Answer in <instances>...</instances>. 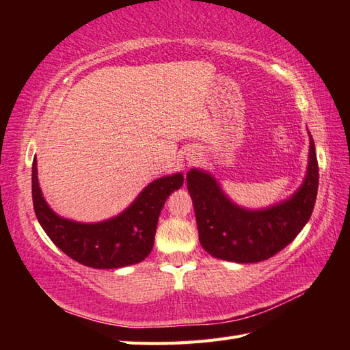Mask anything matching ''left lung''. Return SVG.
I'll return each mask as SVG.
<instances>
[{
    "label": "left lung",
    "mask_w": 350,
    "mask_h": 350,
    "mask_svg": "<svg viewBox=\"0 0 350 350\" xmlns=\"http://www.w3.org/2000/svg\"><path fill=\"white\" fill-rule=\"evenodd\" d=\"M187 180L202 247L228 262H262L286 248L313 213L319 187L314 141L310 135V159L302 187L286 202L263 211L233 204L206 171L192 168Z\"/></svg>",
    "instance_id": "1"
}]
</instances>
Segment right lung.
Listing matches in <instances>:
<instances>
[{
	"label": "right lung",
	"mask_w": 350,
	"mask_h": 350,
	"mask_svg": "<svg viewBox=\"0 0 350 350\" xmlns=\"http://www.w3.org/2000/svg\"><path fill=\"white\" fill-rule=\"evenodd\" d=\"M182 185V173L161 177L147 185L120 215L94 224H83L64 219L51 211L37 180V161H33V204L44 233L66 256L98 269L135 265L150 254L162 207L171 192Z\"/></svg>",
	"instance_id": "add662e5"
}]
</instances>
